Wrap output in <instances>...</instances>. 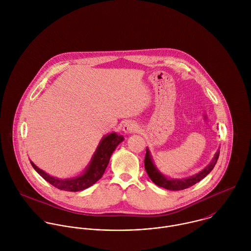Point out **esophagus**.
<instances>
[{"mask_svg":"<svg viewBox=\"0 0 251 251\" xmlns=\"http://www.w3.org/2000/svg\"><path fill=\"white\" fill-rule=\"evenodd\" d=\"M137 125L134 124L133 122H127L125 126H124V131L126 133H131L135 130H137Z\"/></svg>","mask_w":251,"mask_h":251,"instance_id":"34e87169","label":"esophagus"}]
</instances>
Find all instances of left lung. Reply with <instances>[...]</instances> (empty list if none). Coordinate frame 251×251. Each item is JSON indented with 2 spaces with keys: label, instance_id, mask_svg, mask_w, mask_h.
I'll return each instance as SVG.
<instances>
[{
  "label": "left lung",
  "instance_id": "left-lung-1",
  "mask_svg": "<svg viewBox=\"0 0 251 251\" xmlns=\"http://www.w3.org/2000/svg\"><path fill=\"white\" fill-rule=\"evenodd\" d=\"M218 156H219V151H217V152L215 153V158L213 159V161L204 170H202L195 176L182 179H167L161 173H159L151 161V158L148 149H147L144 163H145V169H146V172L148 173V176L156 185L166 188V189H169V190H182V189H185V188H188V187L194 185L195 183L199 182L201 179H204L214 169L215 163L218 159Z\"/></svg>",
  "mask_w": 251,
  "mask_h": 251
}]
</instances>
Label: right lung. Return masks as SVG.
Segmentation results:
<instances>
[{
  "instance_id": "obj_1",
  "label": "right lung",
  "mask_w": 251,
  "mask_h": 251,
  "mask_svg": "<svg viewBox=\"0 0 251 251\" xmlns=\"http://www.w3.org/2000/svg\"><path fill=\"white\" fill-rule=\"evenodd\" d=\"M124 140L123 136L111 133L105 136L100 144L92 161L85 173L74 179H60L49 176L31 161L36 172L53 186L66 191H80L93 185L102 177L107 167L110 157L116 147Z\"/></svg>"
}]
</instances>
